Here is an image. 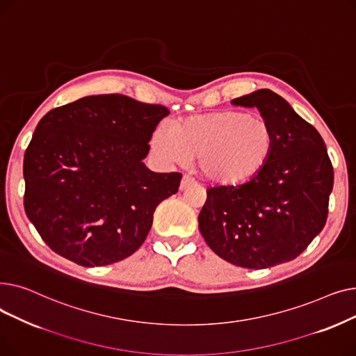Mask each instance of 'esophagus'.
<instances>
[{
	"label": "esophagus",
	"mask_w": 356,
	"mask_h": 356,
	"mask_svg": "<svg viewBox=\"0 0 356 356\" xmlns=\"http://www.w3.org/2000/svg\"><path fill=\"white\" fill-rule=\"evenodd\" d=\"M195 180L191 177V176H188V175H184L183 176V179H181V181H180V191H183V189H186L188 188L189 184H192Z\"/></svg>",
	"instance_id": "esophagus-1"
}]
</instances>
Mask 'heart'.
Instances as JSON below:
<instances>
[{
    "label": "heart",
    "instance_id": "obj_1",
    "mask_svg": "<svg viewBox=\"0 0 356 356\" xmlns=\"http://www.w3.org/2000/svg\"><path fill=\"white\" fill-rule=\"evenodd\" d=\"M154 153L168 163L197 157L200 173L209 181L236 186L261 172L274 147L268 121L238 111L192 115L173 127L161 125L152 140Z\"/></svg>",
    "mask_w": 356,
    "mask_h": 356
}]
</instances>
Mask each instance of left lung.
Instances as JSON below:
<instances>
[{
    "instance_id": "obj_1",
    "label": "left lung",
    "mask_w": 356,
    "mask_h": 356,
    "mask_svg": "<svg viewBox=\"0 0 356 356\" xmlns=\"http://www.w3.org/2000/svg\"><path fill=\"white\" fill-rule=\"evenodd\" d=\"M232 104L258 108L274 131L273 153L250 181L208 189L199 231L228 263L268 268L300 255L323 229L333 167L319 131L275 92L259 89Z\"/></svg>"
}]
</instances>
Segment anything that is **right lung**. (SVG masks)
I'll use <instances>...</instances> for the list:
<instances>
[{
	"instance_id": "right-lung-1",
	"label": "right lung",
	"mask_w": 356,
	"mask_h": 356,
	"mask_svg": "<svg viewBox=\"0 0 356 356\" xmlns=\"http://www.w3.org/2000/svg\"><path fill=\"white\" fill-rule=\"evenodd\" d=\"M168 114L112 93L54 108L37 124L24 154V209L56 254L98 267L143 245L159 203L181 179L143 163Z\"/></svg>"
}]
</instances>
